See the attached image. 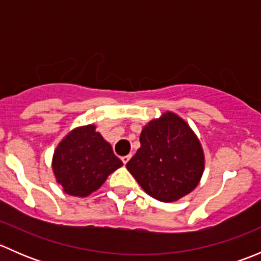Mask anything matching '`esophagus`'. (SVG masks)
Returning a JSON list of instances; mask_svg holds the SVG:
<instances>
[{
	"label": "esophagus",
	"mask_w": 261,
	"mask_h": 261,
	"mask_svg": "<svg viewBox=\"0 0 261 261\" xmlns=\"http://www.w3.org/2000/svg\"><path fill=\"white\" fill-rule=\"evenodd\" d=\"M131 159V155H125V156H122V158H121V160H122V163H123V164H127V163H128V160H130Z\"/></svg>",
	"instance_id": "1"
}]
</instances>
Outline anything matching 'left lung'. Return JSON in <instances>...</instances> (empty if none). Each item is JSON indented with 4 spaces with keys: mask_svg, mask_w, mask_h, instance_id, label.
<instances>
[{
    "mask_svg": "<svg viewBox=\"0 0 261 261\" xmlns=\"http://www.w3.org/2000/svg\"><path fill=\"white\" fill-rule=\"evenodd\" d=\"M140 149L126 164L141 188L160 202L191 193L204 170V152L188 123L167 111L140 134Z\"/></svg>",
    "mask_w": 261,
    "mask_h": 261,
    "instance_id": "left-lung-1",
    "label": "left lung"
}]
</instances>
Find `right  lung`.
<instances>
[{
  "instance_id": "obj_1",
  "label": "right lung",
  "mask_w": 261,
  "mask_h": 261,
  "mask_svg": "<svg viewBox=\"0 0 261 261\" xmlns=\"http://www.w3.org/2000/svg\"><path fill=\"white\" fill-rule=\"evenodd\" d=\"M55 179L65 193L87 197L96 192L111 173L122 167L112 146L96 131L94 125L70 131L53 155Z\"/></svg>"
}]
</instances>
